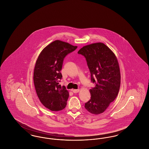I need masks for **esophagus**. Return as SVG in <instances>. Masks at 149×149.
<instances>
[{
	"mask_svg": "<svg viewBox=\"0 0 149 149\" xmlns=\"http://www.w3.org/2000/svg\"><path fill=\"white\" fill-rule=\"evenodd\" d=\"M72 92L74 93H77L79 92L80 91V90L79 89H72Z\"/></svg>",
	"mask_w": 149,
	"mask_h": 149,
	"instance_id": "34e87169",
	"label": "esophagus"
}]
</instances>
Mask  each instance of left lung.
Listing matches in <instances>:
<instances>
[{
    "mask_svg": "<svg viewBox=\"0 0 149 149\" xmlns=\"http://www.w3.org/2000/svg\"><path fill=\"white\" fill-rule=\"evenodd\" d=\"M78 53L85 57L91 80L95 84L89 90L91 99L85 103V108L91 113H102L116 98L120 90V74L117 58L102 42L84 46Z\"/></svg>",
    "mask_w": 149,
    "mask_h": 149,
    "instance_id": "1",
    "label": "left lung"
}]
</instances>
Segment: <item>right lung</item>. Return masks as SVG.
<instances>
[{
  "mask_svg": "<svg viewBox=\"0 0 149 149\" xmlns=\"http://www.w3.org/2000/svg\"><path fill=\"white\" fill-rule=\"evenodd\" d=\"M77 48L69 43L55 40L46 46L38 57L33 71L37 95L46 108L52 111L64 109L69 93L65 86L58 85L65 57Z\"/></svg>",
  "mask_w": 149,
  "mask_h": 149,
  "instance_id": "obj_1",
  "label": "right lung"
}]
</instances>
